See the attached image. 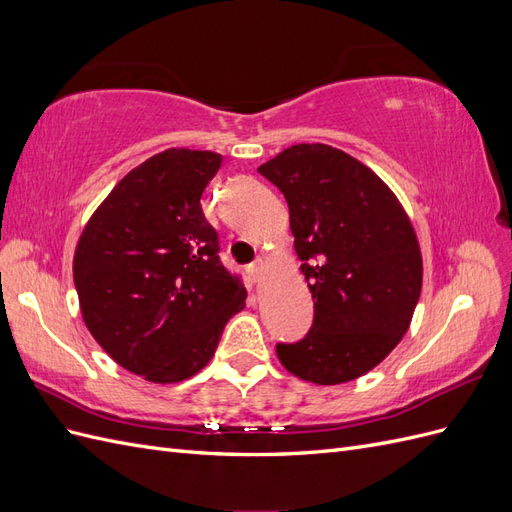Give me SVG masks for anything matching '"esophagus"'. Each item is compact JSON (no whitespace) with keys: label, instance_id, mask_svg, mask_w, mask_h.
<instances>
[{"label":"esophagus","instance_id":"34e87169","mask_svg":"<svg viewBox=\"0 0 512 512\" xmlns=\"http://www.w3.org/2000/svg\"><path fill=\"white\" fill-rule=\"evenodd\" d=\"M265 258H256L250 267H247V271H250V275L254 277V280H260L262 273H265Z\"/></svg>","mask_w":512,"mask_h":512}]
</instances>
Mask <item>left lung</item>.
<instances>
[{
  "label": "left lung",
  "instance_id": "left-lung-1",
  "mask_svg": "<svg viewBox=\"0 0 512 512\" xmlns=\"http://www.w3.org/2000/svg\"><path fill=\"white\" fill-rule=\"evenodd\" d=\"M258 173L282 190L314 324L277 359L305 382L335 386L380 365L410 329L423 256L395 192L346 151L299 143Z\"/></svg>",
  "mask_w": 512,
  "mask_h": 512
}]
</instances>
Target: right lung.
<instances>
[{"instance_id": "right-lung-1", "label": "right lung", "mask_w": 512, "mask_h": 512, "mask_svg": "<svg viewBox=\"0 0 512 512\" xmlns=\"http://www.w3.org/2000/svg\"><path fill=\"white\" fill-rule=\"evenodd\" d=\"M213 151L170 147L132 168L87 220L72 273L85 327L132 374L175 384L203 369L245 288L218 256L200 196Z\"/></svg>"}]
</instances>
